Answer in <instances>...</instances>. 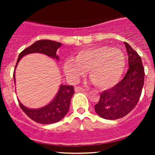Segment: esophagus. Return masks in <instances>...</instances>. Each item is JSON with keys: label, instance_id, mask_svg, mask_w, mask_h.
<instances>
[{"label": "esophagus", "instance_id": "esophagus-1", "mask_svg": "<svg viewBox=\"0 0 155 155\" xmlns=\"http://www.w3.org/2000/svg\"><path fill=\"white\" fill-rule=\"evenodd\" d=\"M74 90H75V92H84V90H85L84 89L80 87H75V88H74Z\"/></svg>", "mask_w": 155, "mask_h": 155}]
</instances>
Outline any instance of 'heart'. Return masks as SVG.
<instances>
[{
  "mask_svg": "<svg viewBox=\"0 0 155 155\" xmlns=\"http://www.w3.org/2000/svg\"><path fill=\"white\" fill-rule=\"evenodd\" d=\"M125 66V57L118 49L97 46L81 49L74 59L63 65L65 76L76 82L89 71V76L97 87L108 89L118 82Z\"/></svg>",
  "mask_w": 155,
  "mask_h": 155,
  "instance_id": "1",
  "label": "heart"
}]
</instances>
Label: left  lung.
<instances>
[{
	"mask_svg": "<svg viewBox=\"0 0 155 155\" xmlns=\"http://www.w3.org/2000/svg\"><path fill=\"white\" fill-rule=\"evenodd\" d=\"M124 45L128 54V70L120 82L101 94L95 106L96 113L106 120H117L128 114L141 95L145 76L141 58L128 44L124 42Z\"/></svg>",
	"mask_w": 155,
	"mask_h": 155,
	"instance_id": "1",
	"label": "left lung"
}]
</instances>
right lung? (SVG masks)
Here are the masks:
<instances>
[{"instance_id": "obj_1", "label": "right lung", "mask_w": 155, "mask_h": 155, "mask_svg": "<svg viewBox=\"0 0 155 155\" xmlns=\"http://www.w3.org/2000/svg\"><path fill=\"white\" fill-rule=\"evenodd\" d=\"M61 45V43L51 40L37 41L19 54L15 69L21 58L25 55L32 53H41L59 60V57L56 54V51ZM13 76L15 84V70ZM74 93V89L72 85L61 84L54 99L44 107L35 109L25 107L19 101V104L22 111L31 120L40 124H52L59 122L67 114L70 107L71 100Z\"/></svg>"}]
</instances>
